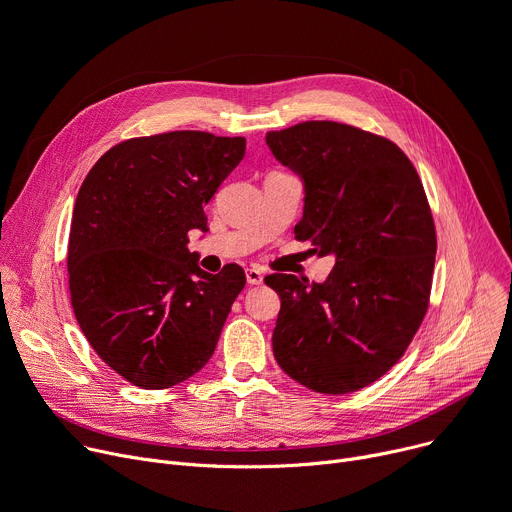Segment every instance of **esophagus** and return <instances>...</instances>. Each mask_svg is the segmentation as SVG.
I'll return each instance as SVG.
<instances>
[{
    "instance_id": "34e87169",
    "label": "esophagus",
    "mask_w": 512,
    "mask_h": 512,
    "mask_svg": "<svg viewBox=\"0 0 512 512\" xmlns=\"http://www.w3.org/2000/svg\"><path fill=\"white\" fill-rule=\"evenodd\" d=\"M263 282V273L259 269H247V284L259 286Z\"/></svg>"
}]
</instances>
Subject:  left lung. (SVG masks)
Returning <instances> with one entry per match:
<instances>
[{
    "instance_id": "left-lung-1",
    "label": "left lung",
    "mask_w": 512,
    "mask_h": 512,
    "mask_svg": "<svg viewBox=\"0 0 512 512\" xmlns=\"http://www.w3.org/2000/svg\"><path fill=\"white\" fill-rule=\"evenodd\" d=\"M265 143L304 185L298 241L335 257L322 284L265 277L282 300L275 361L308 390H361L402 357L427 312L437 237L423 183L392 141L349 124L302 122Z\"/></svg>"
}]
</instances>
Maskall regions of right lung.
<instances>
[{
  "label": "right lung",
  "mask_w": 512,
  "mask_h": 512,
  "mask_svg": "<svg viewBox=\"0 0 512 512\" xmlns=\"http://www.w3.org/2000/svg\"><path fill=\"white\" fill-rule=\"evenodd\" d=\"M245 147L243 136L198 130L130 138L81 183L67 247L73 312L89 345L134 386L161 390L198 374L245 288L239 265L212 275L188 249Z\"/></svg>",
  "instance_id": "obj_1"
}]
</instances>
